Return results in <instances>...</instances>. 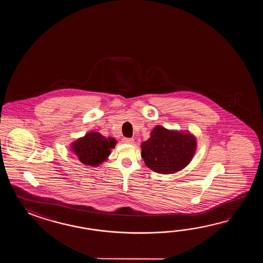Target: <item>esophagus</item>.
I'll list each match as a JSON object with an SVG mask.
<instances>
[{
	"mask_svg": "<svg viewBox=\"0 0 263 263\" xmlns=\"http://www.w3.org/2000/svg\"><path fill=\"white\" fill-rule=\"evenodd\" d=\"M123 142L125 144H129V145H132V144H134V140L133 138H124Z\"/></svg>",
	"mask_w": 263,
	"mask_h": 263,
	"instance_id": "esophagus-1",
	"label": "esophagus"
}]
</instances>
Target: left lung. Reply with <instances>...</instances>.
I'll return each mask as SVG.
<instances>
[{"instance_id":"left-lung-1","label":"left lung","mask_w":263,"mask_h":263,"mask_svg":"<svg viewBox=\"0 0 263 263\" xmlns=\"http://www.w3.org/2000/svg\"><path fill=\"white\" fill-rule=\"evenodd\" d=\"M196 137L189 132L167 129L157 125L151 137L141 144V156L154 172L173 174L190 163L196 151Z\"/></svg>"}]
</instances>
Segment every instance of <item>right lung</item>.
<instances>
[{"label": "right lung", "instance_id": "right-lung-1", "mask_svg": "<svg viewBox=\"0 0 263 263\" xmlns=\"http://www.w3.org/2000/svg\"><path fill=\"white\" fill-rule=\"evenodd\" d=\"M116 144L115 138H106L98 132H90L74 141L70 148L84 165L95 167L106 161Z\"/></svg>", "mask_w": 263, "mask_h": 263}]
</instances>
